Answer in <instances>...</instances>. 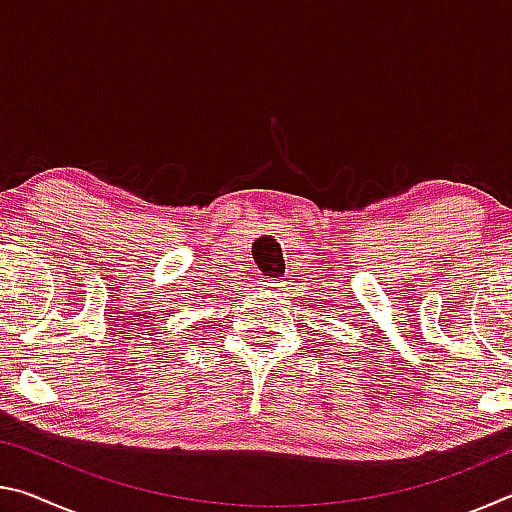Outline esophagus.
I'll use <instances>...</instances> for the list:
<instances>
[{"mask_svg":"<svg viewBox=\"0 0 512 512\" xmlns=\"http://www.w3.org/2000/svg\"><path fill=\"white\" fill-rule=\"evenodd\" d=\"M266 293H271V296H280V291H284V282H277V280H271L264 284Z\"/></svg>","mask_w":512,"mask_h":512,"instance_id":"obj_1","label":"esophagus"}]
</instances>
